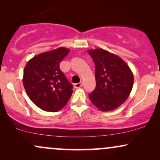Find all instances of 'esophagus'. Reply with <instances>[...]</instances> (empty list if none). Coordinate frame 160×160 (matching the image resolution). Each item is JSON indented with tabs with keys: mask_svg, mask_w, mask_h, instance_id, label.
Here are the masks:
<instances>
[{
	"mask_svg": "<svg viewBox=\"0 0 160 160\" xmlns=\"http://www.w3.org/2000/svg\"><path fill=\"white\" fill-rule=\"evenodd\" d=\"M74 87L75 88H80V87H81V86H82V82H78V83H74Z\"/></svg>",
	"mask_w": 160,
	"mask_h": 160,
	"instance_id": "1",
	"label": "esophagus"
}]
</instances>
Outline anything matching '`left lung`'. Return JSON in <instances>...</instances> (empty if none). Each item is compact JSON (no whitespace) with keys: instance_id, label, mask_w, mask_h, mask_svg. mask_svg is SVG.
<instances>
[{"instance_id":"obj_1","label":"left lung","mask_w":160,"mask_h":160,"mask_svg":"<svg viewBox=\"0 0 160 160\" xmlns=\"http://www.w3.org/2000/svg\"><path fill=\"white\" fill-rule=\"evenodd\" d=\"M95 65V89L89 95L92 103L102 111L120 107L132 89L134 78L129 67L114 54L96 49L89 50Z\"/></svg>"}]
</instances>
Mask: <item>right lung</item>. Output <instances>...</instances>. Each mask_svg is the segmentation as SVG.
<instances>
[{
    "label": "right lung",
    "mask_w": 160,
    "mask_h": 160,
    "mask_svg": "<svg viewBox=\"0 0 160 160\" xmlns=\"http://www.w3.org/2000/svg\"><path fill=\"white\" fill-rule=\"evenodd\" d=\"M69 52L68 49L60 47L40 53L25 66L24 87L33 103L43 111H58L72 95L73 85L59 68Z\"/></svg>",
    "instance_id": "add662e5"
}]
</instances>
